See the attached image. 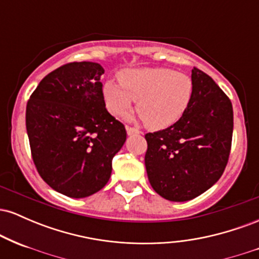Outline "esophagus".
<instances>
[{
  "mask_svg": "<svg viewBox=\"0 0 259 259\" xmlns=\"http://www.w3.org/2000/svg\"><path fill=\"white\" fill-rule=\"evenodd\" d=\"M126 133L127 135H136V134H140V130L136 129V127L126 126Z\"/></svg>",
  "mask_w": 259,
  "mask_h": 259,
  "instance_id": "esophagus-1",
  "label": "esophagus"
}]
</instances>
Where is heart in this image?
<instances>
[{
    "mask_svg": "<svg viewBox=\"0 0 259 259\" xmlns=\"http://www.w3.org/2000/svg\"><path fill=\"white\" fill-rule=\"evenodd\" d=\"M119 84L108 80L103 85L106 107L123 117L136 101V111L151 130H162L177 123L186 112L194 95L191 76L168 68L124 69Z\"/></svg>",
    "mask_w": 259,
    "mask_h": 259,
    "instance_id": "1",
    "label": "heart"
}]
</instances>
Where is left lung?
<instances>
[{"label": "left lung", "instance_id": "obj_1", "mask_svg": "<svg viewBox=\"0 0 259 259\" xmlns=\"http://www.w3.org/2000/svg\"><path fill=\"white\" fill-rule=\"evenodd\" d=\"M194 95L186 112L164 130L145 135V165L154 191L184 202L212 187L228 164L233 139V105L214 80L194 68Z\"/></svg>", "mask_w": 259, "mask_h": 259}]
</instances>
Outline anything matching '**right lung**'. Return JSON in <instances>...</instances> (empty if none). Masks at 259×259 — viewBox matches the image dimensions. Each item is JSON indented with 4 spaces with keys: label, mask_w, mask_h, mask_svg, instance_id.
I'll use <instances>...</instances> for the list:
<instances>
[{
    "label": "right lung",
    "mask_w": 259,
    "mask_h": 259,
    "mask_svg": "<svg viewBox=\"0 0 259 259\" xmlns=\"http://www.w3.org/2000/svg\"><path fill=\"white\" fill-rule=\"evenodd\" d=\"M102 65L73 62L47 74L26 105V133L40 177L68 197L82 198L108 183L125 126L106 109Z\"/></svg>",
    "instance_id": "add662e5"
}]
</instances>
